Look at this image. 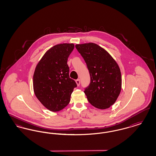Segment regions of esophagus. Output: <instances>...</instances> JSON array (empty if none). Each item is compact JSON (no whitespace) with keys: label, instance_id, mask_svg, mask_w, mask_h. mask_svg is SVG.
<instances>
[{"label":"esophagus","instance_id":"esophagus-1","mask_svg":"<svg viewBox=\"0 0 156 156\" xmlns=\"http://www.w3.org/2000/svg\"><path fill=\"white\" fill-rule=\"evenodd\" d=\"M76 85H78V86H79L80 85V79H78V80H76Z\"/></svg>","mask_w":156,"mask_h":156}]
</instances>
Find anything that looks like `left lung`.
Masks as SVG:
<instances>
[{
	"mask_svg": "<svg viewBox=\"0 0 156 156\" xmlns=\"http://www.w3.org/2000/svg\"><path fill=\"white\" fill-rule=\"evenodd\" d=\"M85 60L90 77L84 90L89 103L100 109L115 104L122 88V76L116 61L104 48L93 43L75 45Z\"/></svg>",
	"mask_w": 156,
	"mask_h": 156,
	"instance_id": "1",
	"label": "left lung"
}]
</instances>
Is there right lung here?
I'll return each instance as SVG.
<instances>
[{
    "instance_id": "right-lung-1",
    "label": "right lung",
    "mask_w": 156,
    "mask_h": 156,
    "mask_svg": "<svg viewBox=\"0 0 156 156\" xmlns=\"http://www.w3.org/2000/svg\"><path fill=\"white\" fill-rule=\"evenodd\" d=\"M74 48L73 43L55 45L45 53L33 75L35 95L47 109L58 112L66 107L76 87L69 76L67 60Z\"/></svg>"
}]
</instances>
